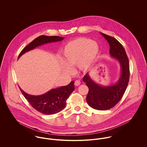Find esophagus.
Here are the masks:
<instances>
[{
	"mask_svg": "<svg viewBox=\"0 0 147 147\" xmlns=\"http://www.w3.org/2000/svg\"><path fill=\"white\" fill-rule=\"evenodd\" d=\"M80 80H76L75 82V86H79V85H80Z\"/></svg>",
	"mask_w": 147,
	"mask_h": 147,
	"instance_id": "1",
	"label": "esophagus"
}]
</instances>
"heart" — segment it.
Segmentation results:
<instances>
[{
    "mask_svg": "<svg viewBox=\"0 0 147 147\" xmlns=\"http://www.w3.org/2000/svg\"><path fill=\"white\" fill-rule=\"evenodd\" d=\"M99 53L97 42L80 37L65 44L62 50V59L69 66L78 64L80 69L85 71L96 62Z\"/></svg>",
    "mask_w": 147,
    "mask_h": 147,
    "instance_id": "1",
    "label": "heart"
}]
</instances>
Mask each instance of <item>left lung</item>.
Returning a JSON list of instances; mask_svg holds the SVG:
<instances>
[{"label": "left lung", "mask_w": 147, "mask_h": 147, "mask_svg": "<svg viewBox=\"0 0 147 147\" xmlns=\"http://www.w3.org/2000/svg\"><path fill=\"white\" fill-rule=\"evenodd\" d=\"M110 46V55L118 61L121 67V75L114 85L104 86L96 84L87 73L83 80L89 88L86 98L88 104L98 110L110 109L117 105L122 98L129 82V64L126 51L122 45L115 38L101 33Z\"/></svg>", "instance_id": "obj_1"}]
</instances>
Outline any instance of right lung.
<instances>
[{
  "instance_id": "1",
  "label": "right lung",
  "mask_w": 147,
  "mask_h": 147,
  "mask_svg": "<svg viewBox=\"0 0 147 147\" xmlns=\"http://www.w3.org/2000/svg\"><path fill=\"white\" fill-rule=\"evenodd\" d=\"M63 37L59 36H40L24 47L20 53L18 59L27 51L34 49L45 43L61 41ZM21 93L31 106L38 111L46 115L57 113L65 107L66 100L74 90V81L66 86L53 89L48 92L40 96H33L26 93L19 86Z\"/></svg>"
}]
</instances>
